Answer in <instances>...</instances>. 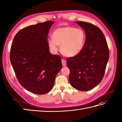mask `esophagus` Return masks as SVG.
Segmentation results:
<instances>
[{
	"instance_id": "1",
	"label": "esophagus",
	"mask_w": 122,
	"mask_h": 122,
	"mask_svg": "<svg viewBox=\"0 0 122 122\" xmlns=\"http://www.w3.org/2000/svg\"><path fill=\"white\" fill-rule=\"evenodd\" d=\"M61 61H62V63L63 66H65V65H66V60H65L64 59H62Z\"/></svg>"
}]
</instances>
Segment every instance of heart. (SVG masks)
<instances>
[{
  "label": "heart",
  "mask_w": 122,
  "mask_h": 122,
  "mask_svg": "<svg viewBox=\"0 0 122 122\" xmlns=\"http://www.w3.org/2000/svg\"><path fill=\"white\" fill-rule=\"evenodd\" d=\"M86 40V34L79 28L65 26L56 29L52 33V38L48 40L50 48L57 52L58 45L61 51L67 57H74L81 51Z\"/></svg>",
  "instance_id": "heart-1"
}]
</instances>
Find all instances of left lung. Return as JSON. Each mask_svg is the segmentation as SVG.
I'll use <instances>...</instances> for the list:
<instances>
[{
	"label": "left lung",
	"mask_w": 122,
	"mask_h": 122,
	"mask_svg": "<svg viewBox=\"0 0 122 122\" xmlns=\"http://www.w3.org/2000/svg\"><path fill=\"white\" fill-rule=\"evenodd\" d=\"M86 33L83 48L78 55L66 58L70 70V83L73 88L86 91L101 82L109 57L104 34L98 27L85 21H76Z\"/></svg>",
	"instance_id": "left-lung-1"
}]
</instances>
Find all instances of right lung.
<instances>
[{
	"label": "right lung",
	"instance_id": "obj_1",
	"mask_svg": "<svg viewBox=\"0 0 122 122\" xmlns=\"http://www.w3.org/2000/svg\"><path fill=\"white\" fill-rule=\"evenodd\" d=\"M48 20L20 30L12 43L10 59L18 82L28 91L44 94L52 89L62 68L61 58L49 52Z\"/></svg>",
	"mask_w": 122,
	"mask_h": 122
}]
</instances>
